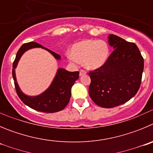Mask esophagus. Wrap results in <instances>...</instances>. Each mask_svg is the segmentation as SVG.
<instances>
[{
  "mask_svg": "<svg viewBox=\"0 0 153 153\" xmlns=\"http://www.w3.org/2000/svg\"><path fill=\"white\" fill-rule=\"evenodd\" d=\"M85 74H86V71H84V70L81 69L80 71H79V76H83L85 75Z\"/></svg>",
  "mask_w": 153,
  "mask_h": 153,
  "instance_id": "obj_1",
  "label": "esophagus"
}]
</instances>
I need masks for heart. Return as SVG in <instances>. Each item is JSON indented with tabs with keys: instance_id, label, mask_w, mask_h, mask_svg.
<instances>
[{
	"instance_id": "1",
	"label": "heart",
	"mask_w": 153,
	"mask_h": 153,
	"mask_svg": "<svg viewBox=\"0 0 153 153\" xmlns=\"http://www.w3.org/2000/svg\"><path fill=\"white\" fill-rule=\"evenodd\" d=\"M109 57V48L104 40H83L74 43L68 59L71 62H82L88 70H96L105 64Z\"/></svg>"
}]
</instances>
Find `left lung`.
Returning a JSON list of instances; mask_svg holds the SVG:
<instances>
[{
  "mask_svg": "<svg viewBox=\"0 0 153 153\" xmlns=\"http://www.w3.org/2000/svg\"><path fill=\"white\" fill-rule=\"evenodd\" d=\"M114 49L102 67L88 73V94L97 105L112 108L125 104L137 94L143 71V58L134 43L114 34L109 36Z\"/></svg>",
  "mask_w": 153,
  "mask_h": 153,
  "instance_id": "8db88e82",
  "label": "left lung"
}]
</instances>
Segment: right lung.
Wrapping results in <instances>:
<instances>
[{
    "mask_svg": "<svg viewBox=\"0 0 153 153\" xmlns=\"http://www.w3.org/2000/svg\"><path fill=\"white\" fill-rule=\"evenodd\" d=\"M40 47L49 51L57 60L61 59L59 54L43 47L35 42L23 44L19 49L13 64V78L14 79L16 91L21 101L30 108L43 113H56L65 109L68 105L71 96V88L75 81L79 79V71L70 72L63 68H59L50 86L42 94L37 96H28L20 89L16 77L15 68L22 54L32 48Z\"/></svg>",
    "mask_w": 153,
    "mask_h": 153,
    "instance_id": "1",
    "label": "right lung"
}]
</instances>
